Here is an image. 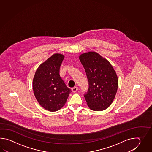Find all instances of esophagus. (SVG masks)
<instances>
[{
    "label": "esophagus",
    "mask_w": 152,
    "mask_h": 152,
    "mask_svg": "<svg viewBox=\"0 0 152 152\" xmlns=\"http://www.w3.org/2000/svg\"><path fill=\"white\" fill-rule=\"evenodd\" d=\"M77 86H75V87H73L72 88V92H77Z\"/></svg>",
    "instance_id": "1"
}]
</instances>
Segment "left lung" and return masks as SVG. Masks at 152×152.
I'll return each instance as SVG.
<instances>
[{
  "label": "left lung",
  "instance_id": "left-lung-1",
  "mask_svg": "<svg viewBox=\"0 0 152 152\" xmlns=\"http://www.w3.org/2000/svg\"><path fill=\"white\" fill-rule=\"evenodd\" d=\"M79 60L85 69L89 87L84 97L91 110H105L113 103L118 88L116 72L107 59L96 52L82 54Z\"/></svg>",
  "mask_w": 152,
  "mask_h": 152
}]
</instances>
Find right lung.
Segmentation results:
<instances>
[{
	"mask_svg": "<svg viewBox=\"0 0 152 152\" xmlns=\"http://www.w3.org/2000/svg\"><path fill=\"white\" fill-rule=\"evenodd\" d=\"M64 55L54 54L39 65L32 82L34 94L41 107L54 112L65 105L72 92L60 76Z\"/></svg>",
	"mask_w": 152,
	"mask_h": 152,
	"instance_id": "add662e5",
	"label": "right lung"
}]
</instances>
